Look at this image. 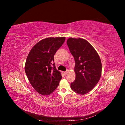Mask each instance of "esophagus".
Wrapping results in <instances>:
<instances>
[{"mask_svg": "<svg viewBox=\"0 0 125 125\" xmlns=\"http://www.w3.org/2000/svg\"><path fill=\"white\" fill-rule=\"evenodd\" d=\"M69 72V70H67L66 71H65V72H64V74H67Z\"/></svg>", "mask_w": 125, "mask_h": 125, "instance_id": "1", "label": "esophagus"}]
</instances>
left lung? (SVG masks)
Returning <instances> with one entry per match:
<instances>
[{"label": "left lung", "mask_w": 125, "mask_h": 125, "mask_svg": "<svg viewBox=\"0 0 125 125\" xmlns=\"http://www.w3.org/2000/svg\"><path fill=\"white\" fill-rule=\"evenodd\" d=\"M67 44L75 60V79L70 84L78 94L88 93L99 81L102 63L96 50L88 41L81 38L68 39Z\"/></svg>", "instance_id": "left-lung-1"}]
</instances>
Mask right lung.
Returning <instances> with one entry per match:
<instances>
[{
	"label": "right lung",
	"mask_w": 125,
	"mask_h": 125,
	"mask_svg": "<svg viewBox=\"0 0 125 125\" xmlns=\"http://www.w3.org/2000/svg\"><path fill=\"white\" fill-rule=\"evenodd\" d=\"M65 38L48 37L42 40L33 47L28 55L25 64L26 74L33 88L41 95L52 94L62 78L61 73L57 70L53 62L54 55Z\"/></svg>",
	"instance_id": "obj_1"
}]
</instances>
